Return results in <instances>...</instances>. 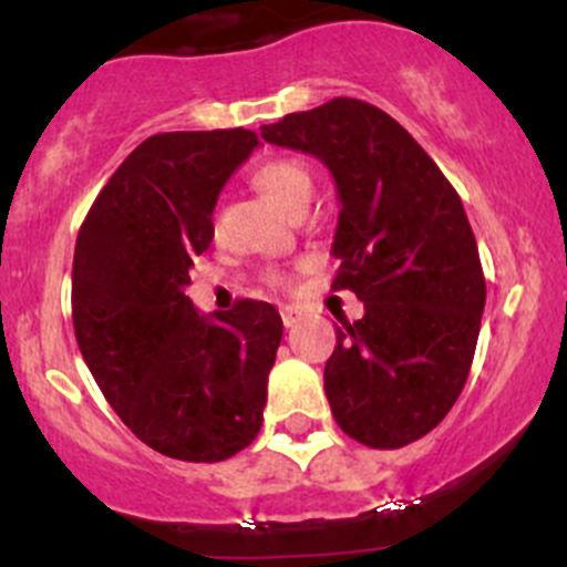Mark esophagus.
<instances>
[{
	"label": "esophagus",
	"mask_w": 567,
	"mask_h": 567,
	"mask_svg": "<svg viewBox=\"0 0 567 567\" xmlns=\"http://www.w3.org/2000/svg\"><path fill=\"white\" fill-rule=\"evenodd\" d=\"M279 316H282V323L288 326V329H293V326L305 318V312H301L299 307H282V310H279Z\"/></svg>",
	"instance_id": "esophagus-1"
}]
</instances>
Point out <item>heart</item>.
<instances>
[{
	"mask_svg": "<svg viewBox=\"0 0 567 567\" xmlns=\"http://www.w3.org/2000/svg\"><path fill=\"white\" fill-rule=\"evenodd\" d=\"M251 186L293 216L301 214L312 199L310 167L290 156L266 158L262 164H257L251 173ZM274 282H282V277H274Z\"/></svg>",
	"mask_w": 567,
	"mask_h": 567,
	"instance_id": "b5f03b06",
	"label": "heart"
}]
</instances>
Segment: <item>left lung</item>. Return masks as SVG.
Listing matches in <instances>:
<instances>
[{"mask_svg": "<svg viewBox=\"0 0 567 567\" xmlns=\"http://www.w3.org/2000/svg\"><path fill=\"white\" fill-rule=\"evenodd\" d=\"M262 140L310 153L340 194L334 290L364 316L337 329L323 370L337 425L373 450L431 433L466 384L485 277L466 210L414 136L357 99L262 125Z\"/></svg>", "mask_w": 567, "mask_h": 567, "instance_id": "1", "label": "left lung"}]
</instances>
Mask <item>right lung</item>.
<instances>
[{"instance_id": "1", "label": "right lung", "mask_w": 567, "mask_h": 567, "mask_svg": "<svg viewBox=\"0 0 567 567\" xmlns=\"http://www.w3.org/2000/svg\"><path fill=\"white\" fill-rule=\"evenodd\" d=\"M260 145L255 131H169L101 188L73 251L79 351L120 420L156 453L216 463L262 425L282 318L241 299L203 316L188 268L214 241L216 199Z\"/></svg>"}]
</instances>
